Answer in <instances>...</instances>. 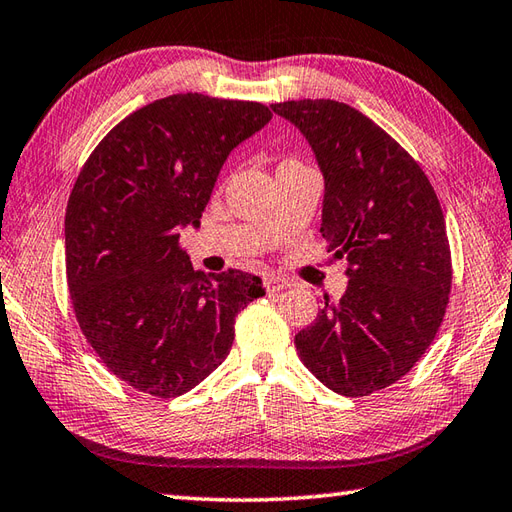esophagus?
I'll list each match as a JSON object with an SVG mask.
<instances>
[{"label":"esophagus","instance_id":"esophagus-1","mask_svg":"<svg viewBox=\"0 0 512 512\" xmlns=\"http://www.w3.org/2000/svg\"><path fill=\"white\" fill-rule=\"evenodd\" d=\"M264 288H266V293H282V290L290 288V279L279 277V275H270L264 279Z\"/></svg>","mask_w":512,"mask_h":512}]
</instances>
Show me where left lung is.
Returning a JSON list of instances; mask_svg holds the SVG:
<instances>
[{
	"mask_svg": "<svg viewBox=\"0 0 512 512\" xmlns=\"http://www.w3.org/2000/svg\"><path fill=\"white\" fill-rule=\"evenodd\" d=\"M302 130L324 173L322 235L348 264L342 299L324 297L295 335L319 382L366 397L402 379L444 322L453 262L426 173L373 119L333 99L273 104Z\"/></svg>",
	"mask_w": 512,
	"mask_h": 512,
	"instance_id": "left-lung-1",
	"label": "left lung"
}]
</instances>
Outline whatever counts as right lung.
I'll list each match as a JSON object with an SVG mask.
<instances>
[{
  "instance_id": "obj_1",
  "label": "right lung",
  "mask_w": 512,
  "mask_h": 512,
  "mask_svg": "<svg viewBox=\"0 0 512 512\" xmlns=\"http://www.w3.org/2000/svg\"><path fill=\"white\" fill-rule=\"evenodd\" d=\"M273 113L259 102L170 95L130 113L79 170L66 206V277L88 344L115 377L177 397L224 362L262 279L195 273L179 226L199 224L230 150Z\"/></svg>"
}]
</instances>
